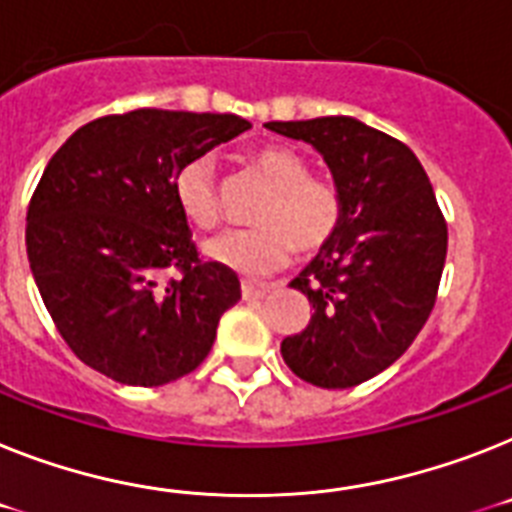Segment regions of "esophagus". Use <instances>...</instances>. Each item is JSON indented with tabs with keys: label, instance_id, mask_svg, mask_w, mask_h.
Here are the masks:
<instances>
[{
	"label": "esophagus",
	"instance_id": "obj_1",
	"mask_svg": "<svg viewBox=\"0 0 512 512\" xmlns=\"http://www.w3.org/2000/svg\"><path fill=\"white\" fill-rule=\"evenodd\" d=\"M270 291L268 283H252V281H244L242 283V296L247 302H255V299H263L265 294Z\"/></svg>",
	"mask_w": 512,
	"mask_h": 512
}]
</instances>
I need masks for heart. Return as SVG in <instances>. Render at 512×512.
<instances>
[{
	"label": "heart",
	"mask_w": 512,
	"mask_h": 512,
	"mask_svg": "<svg viewBox=\"0 0 512 512\" xmlns=\"http://www.w3.org/2000/svg\"><path fill=\"white\" fill-rule=\"evenodd\" d=\"M255 169L273 187L257 210V229L226 231L205 244L210 260L242 276H265L289 263L294 247L302 255L320 252L336 236L343 221V195L336 182L312 176L307 158L286 145H265L252 153ZM176 205L197 229L221 223L213 161L192 158L176 171Z\"/></svg>",
	"instance_id": "b5f03b06"
}]
</instances>
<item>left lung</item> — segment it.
I'll return each instance as SVG.
<instances>
[{"label": "left lung", "mask_w": 512, "mask_h": 512, "mask_svg": "<svg viewBox=\"0 0 512 512\" xmlns=\"http://www.w3.org/2000/svg\"><path fill=\"white\" fill-rule=\"evenodd\" d=\"M325 158L343 221L291 281L315 315L283 338V362L317 388H354L409 349L440 289L448 223L409 145L354 117L268 122Z\"/></svg>", "instance_id": "left-lung-1"}]
</instances>
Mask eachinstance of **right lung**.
<instances>
[{"label": "right lung", "mask_w": 512, "mask_h": 512, "mask_svg": "<svg viewBox=\"0 0 512 512\" xmlns=\"http://www.w3.org/2000/svg\"><path fill=\"white\" fill-rule=\"evenodd\" d=\"M249 127L234 114L135 109L93 119L51 156L25 247L59 336L90 369L158 388L203 364L242 289L197 255L174 179Z\"/></svg>", "instance_id": "obj_1"}]
</instances>
